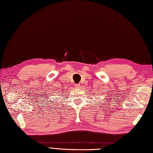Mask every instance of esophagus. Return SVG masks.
Segmentation results:
<instances>
[{
  "mask_svg": "<svg viewBox=\"0 0 153 153\" xmlns=\"http://www.w3.org/2000/svg\"><path fill=\"white\" fill-rule=\"evenodd\" d=\"M74 87H77V88H79L80 85H79V84H75Z\"/></svg>",
  "mask_w": 153,
  "mask_h": 153,
  "instance_id": "1",
  "label": "esophagus"
}]
</instances>
